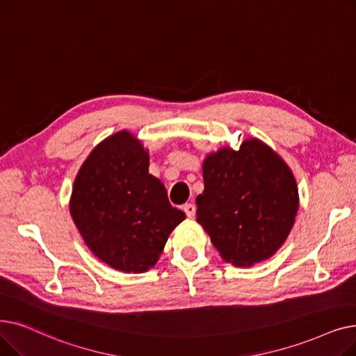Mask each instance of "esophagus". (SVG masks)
<instances>
[{"label": "esophagus", "mask_w": 356, "mask_h": 356, "mask_svg": "<svg viewBox=\"0 0 356 356\" xmlns=\"http://www.w3.org/2000/svg\"><path fill=\"white\" fill-rule=\"evenodd\" d=\"M182 210H184L185 214H187L188 218H194L195 217V206L191 204V202H187V204H184Z\"/></svg>", "instance_id": "esophagus-1"}]
</instances>
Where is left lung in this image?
Masks as SVG:
<instances>
[{"label":"left lung","mask_w":356,"mask_h":356,"mask_svg":"<svg viewBox=\"0 0 356 356\" xmlns=\"http://www.w3.org/2000/svg\"><path fill=\"white\" fill-rule=\"evenodd\" d=\"M204 191L195 200L197 222L223 261L252 266L284 245L300 206L290 166L257 138L211 152L202 161Z\"/></svg>","instance_id":"1"}]
</instances>
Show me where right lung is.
<instances>
[{
	"label": "right lung",
	"mask_w": 356,
	"mask_h": 356,
	"mask_svg": "<svg viewBox=\"0 0 356 356\" xmlns=\"http://www.w3.org/2000/svg\"><path fill=\"white\" fill-rule=\"evenodd\" d=\"M70 211L94 255L122 273L154 268L185 218L149 174V150L129 130L99 142L75 177Z\"/></svg>",
	"instance_id": "right-lung-1"
}]
</instances>
